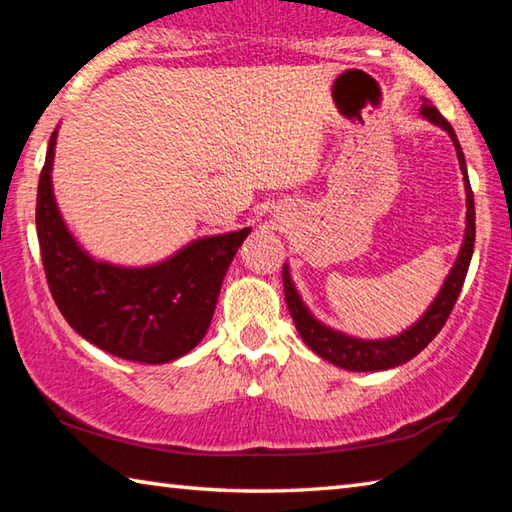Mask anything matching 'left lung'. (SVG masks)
Here are the masks:
<instances>
[{
  "label": "left lung",
  "instance_id": "left-lung-1",
  "mask_svg": "<svg viewBox=\"0 0 512 512\" xmlns=\"http://www.w3.org/2000/svg\"><path fill=\"white\" fill-rule=\"evenodd\" d=\"M422 115L427 117L433 124L445 128L452 137L456 146L458 162H461L463 180H465V192H467V228H465V239L461 246V255H458L452 273L447 275L445 287L440 289L438 298L433 300V305L427 309L418 323L406 329L404 334L395 336V339L386 341H359L352 339V336H345L341 332H334V329L325 327L323 323L309 314V309L302 305L298 291L293 289L289 268H282V280H284V296H287V307L291 311L293 323H296L298 334L302 336L311 350H314L318 357L325 361L334 363V366L345 368V370H357V372H372V370H386L402 366V363L411 361L415 354H420L427 345L436 339V334L443 329L447 323L449 314L458 300V293L463 289L467 268H470V259L474 253V194L470 187V178H467V167H465V155L461 144L456 140V133L449 121L440 115L436 106L424 101Z\"/></svg>",
  "mask_w": 512,
  "mask_h": 512
}]
</instances>
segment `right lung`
<instances>
[{"instance_id":"add662e5","label":"right lung","mask_w":512,"mask_h":512,"mask_svg":"<svg viewBox=\"0 0 512 512\" xmlns=\"http://www.w3.org/2000/svg\"><path fill=\"white\" fill-rule=\"evenodd\" d=\"M56 131L40 171L36 228L47 284L60 314L103 352L167 363L194 350L212 323L232 257L250 228L198 239L155 266L121 268L81 250L51 192Z\"/></svg>"}]
</instances>
